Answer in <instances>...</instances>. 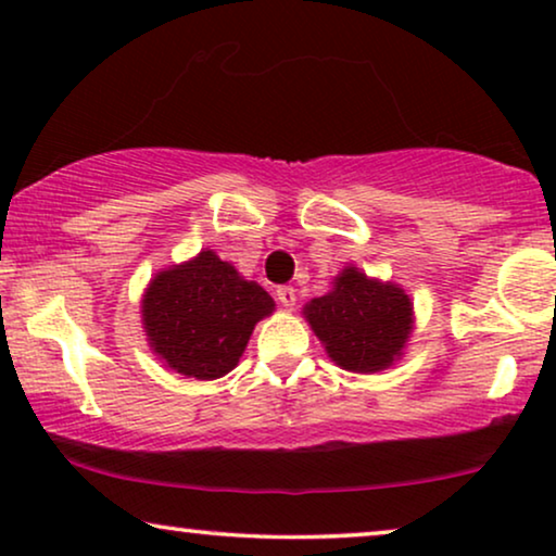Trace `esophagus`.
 <instances>
[{
	"label": "esophagus",
	"mask_w": 556,
	"mask_h": 556,
	"mask_svg": "<svg viewBox=\"0 0 556 556\" xmlns=\"http://www.w3.org/2000/svg\"><path fill=\"white\" fill-rule=\"evenodd\" d=\"M276 295H278L280 306H286V308L295 306V288H293V286H278Z\"/></svg>",
	"instance_id": "esophagus-1"
}]
</instances>
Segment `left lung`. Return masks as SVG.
<instances>
[{"label": "left lung", "instance_id": "obj_1", "mask_svg": "<svg viewBox=\"0 0 556 556\" xmlns=\"http://www.w3.org/2000/svg\"><path fill=\"white\" fill-rule=\"evenodd\" d=\"M303 316L341 369L371 375L392 367L413 333V301L394 283L346 265L333 288L303 306Z\"/></svg>", "mask_w": 556, "mask_h": 556}]
</instances>
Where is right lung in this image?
I'll use <instances>...</instances> for the list:
<instances>
[{
	"label": "right lung",
	"mask_w": 556,
	"mask_h": 556,
	"mask_svg": "<svg viewBox=\"0 0 556 556\" xmlns=\"http://www.w3.org/2000/svg\"><path fill=\"white\" fill-rule=\"evenodd\" d=\"M276 303L235 265L202 250L151 278L141 301L149 346L166 367L194 379H219L238 367L250 333Z\"/></svg>",
	"instance_id": "1"
}]
</instances>
